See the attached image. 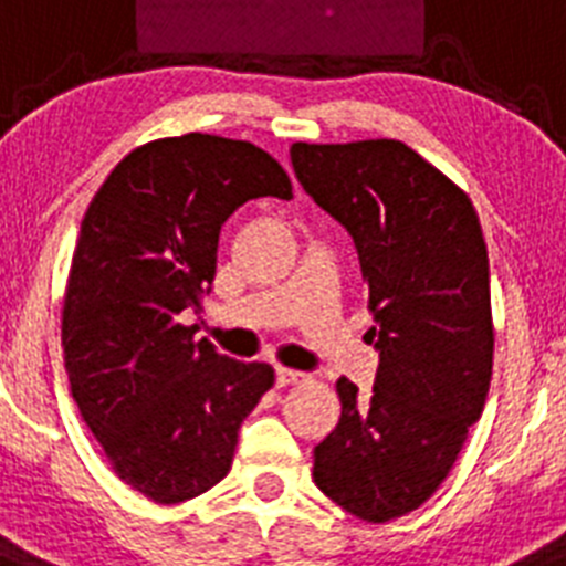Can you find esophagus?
Returning <instances> with one entry per match:
<instances>
[{
    "label": "esophagus",
    "instance_id": "obj_1",
    "mask_svg": "<svg viewBox=\"0 0 566 566\" xmlns=\"http://www.w3.org/2000/svg\"><path fill=\"white\" fill-rule=\"evenodd\" d=\"M303 377H306V374L292 371V368H283V365H280L277 371H274V379H277V385H294V382H300Z\"/></svg>",
    "mask_w": 566,
    "mask_h": 566
}]
</instances>
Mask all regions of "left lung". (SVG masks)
Wrapping results in <instances>:
<instances>
[{
	"instance_id": "obj_1",
	"label": "left lung",
	"mask_w": 566,
	"mask_h": 566,
	"mask_svg": "<svg viewBox=\"0 0 566 566\" xmlns=\"http://www.w3.org/2000/svg\"><path fill=\"white\" fill-rule=\"evenodd\" d=\"M297 181L352 234L379 352L374 388L337 379L339 422L314 484L363 522H391L442 484L493 371L490 266L468 195L402 142L294 144Z\"/></svg>"
}]
</instances>
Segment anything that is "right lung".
Here are the masks:
<instances>
[{
    "label": "right lung",
    "mask_w": 566,
    "mask_h": 566,
    "mask_svg": "<svg viewBox=\"0 0 566 566\" xmlns=\"http://www.w3.org/2000/svg\"><path fill=\"white\" fill-rule=\"evenodd\" d=\"M252 198H292L272 155L189 133L133 149L84 212L62 312L70 394L115 476L155 504L221 482L274 385L272 365L223 357L178 319L212 289L221 227Z\"/></svg>",
    "instance_id": "obj_1"
}]
</instances>
